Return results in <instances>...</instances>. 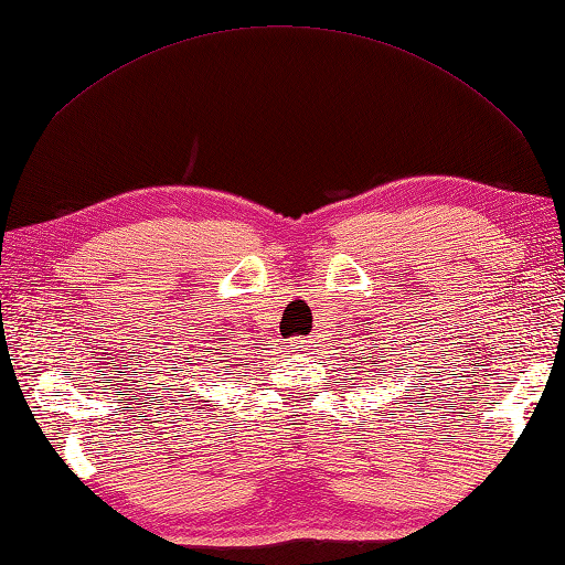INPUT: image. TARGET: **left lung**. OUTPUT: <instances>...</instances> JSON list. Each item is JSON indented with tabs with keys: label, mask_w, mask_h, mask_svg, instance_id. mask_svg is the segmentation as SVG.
Here are the masks:
<instances>
[{
	"label": "left lung",
	"mask_w": 565,
	"mask_h": 565,
	"mask_svg": "<svg viewBox=\"0 0 565 565\" xmlns=\"http://www.w3.org/2000/svg\"><path fill=\"white\" fill-rule=\"evenodd\" d=\"M381 351H383V348H381ZM367 358H373V355H367ZM377 358H381V355H377ZM361 363H365V361H358V365H361ZM375 363H381V361H371V363H365L367 367H365V373H373V365Z\"/></svg>",
	"instance_id": "8db88e82"
}]
</instances>
